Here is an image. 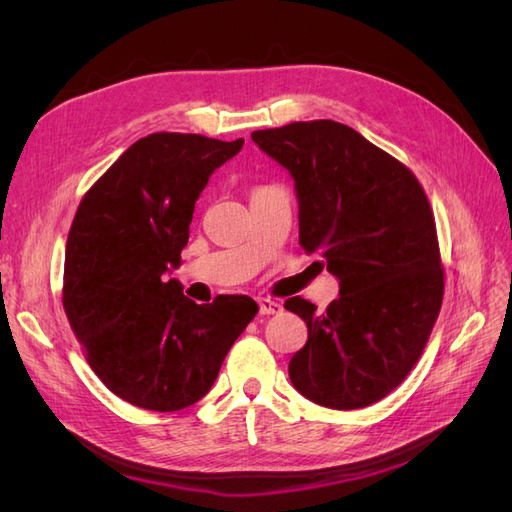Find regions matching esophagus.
Returning <instances> with one entry per match:
<instances>
[{
    "instance_id": "obj_1",
    "label": "esophagus",
    "mask_w": 512,
    "mask_h": 512,
    "mask_svg": "<svg viewBox=\"0 0 512 512\" xmlns=\"http://www.w3.org/2000/svg\"><path fill=\"white\" fill-rule=\"evenodd\" d=\"M258 309H260V314H265V316L280 314L282 303L275 301V299H269V297H262V299H258Z\"/></svg>"
}]
</instances>
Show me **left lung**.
<instances>
[{
    "label": "left lung",
    "mask_w": 512,
    "mask_h": 512,
    "mask_svg": "<svg viewBox=\"0 0 512 512\" xmlns=\"http://www.w3.org/2000/svg\"><path fill=\"white\" fill-rule=\"evenodd\" d=\"M299 198V243L339 280L327 312L284 303L307 324L288 374L303 397L333 410L376 404L423 354L444 294L436 220L408 166L331 119L256 130Z\"/></svg>",
    "instance_id": "1"
}]
</instances>
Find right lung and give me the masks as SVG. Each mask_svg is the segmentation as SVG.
<instances>
[{
  "label": "right lung",
  "mask_w": 512,
  "mask_h": 512,
  "mask_svg": "<svg viewBox=\"0 0 512 512\" xmlns=\"http://www.w3.org/2000/svg\"><path fill=\"white\" fill-rule=\"evenodd\" d=\"M237 141L156 132L91 185L68 232L64 309L96 376L128 404L177 412L205 397L258 314L220 294L196 305L166 273L181 265L194 205Z\"/></svg>",
  "instance_id": "1"
}]
</instances>
